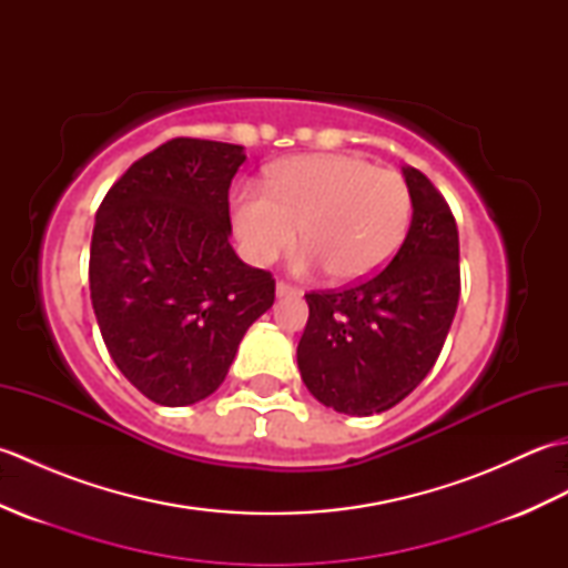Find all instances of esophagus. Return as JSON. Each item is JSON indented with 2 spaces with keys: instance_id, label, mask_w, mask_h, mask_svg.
Here are the masks:
<instances>
[{
  "instance_id": "1",
  "label": "esophagus",
  "mask_w": 568,
  "mask_h": 568,
  "mask_svg": "<svg viewBox=\"0 0 568 568\" xmlns=\"http://www.w3.org/2000/svg\"><path fill=\"white\" fill-rule=\"evenodd\" d=\"M275 295L277 297H297V295H303V291H300V287H295V285H291V283H285V281H277Z\"/></svg>"
}]
</instances>
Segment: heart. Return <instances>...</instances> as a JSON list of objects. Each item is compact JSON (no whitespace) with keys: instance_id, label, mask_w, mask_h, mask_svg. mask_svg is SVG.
<instances>
[{"instance_id":"heart-1","label":"heart","mask_w":568,"mask_h":568,"mask_svg":"<svg viewBox=\"0 0 568 568\" xmlns=\"http://www.w3.org/2000/svg\"><path fill=\"white\" fill-rule=\"evenodd\" d=\"M413 224V192L395 171L361 155L315 153L277 163L268 190L241 185L234 226L241 251L256 265L273 263L297 239L295 273L329 268L339 283L376 275L400 251Z\"/></svg>"}]
</instances>
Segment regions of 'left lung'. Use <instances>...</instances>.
Here are the masks:
<instances>
[{
  "label": "left lung",
  "mask_w": 568,
  "mask_h": 568,
  "mask_svg": "<svg viewBox=\"0 0 568 568\" xmlns=\"http://www.w3.org/2000/svg\"><path fill=\"white\" fill-rule=\"evenodd\" d=\"M413 224L383 271L342 291L305 295L310 320L297 344L307 390L336 413H385L425 381L456 315L458 229L442 192L403 168Z\"/></svg>",
  "instance_id": "obj_1"
}]
</instances>
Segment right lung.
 <instances>
[{"label":"right lung","mask_w":568,"mask_h":568,"mask_svg":"<svg viewBox=\"0 0 568 568\" xmlns=\"http://www.w3.org/2000/svg\"><path fill=\"white\" fill-rule=\"evenodd\" d=\"M244 161L234 143L171 139L131 163L94 216V317L116 368L159 405L212 395L273 307V275L229 244V187Z\"/></svg>","instance_id":"1"}]
</instances>
